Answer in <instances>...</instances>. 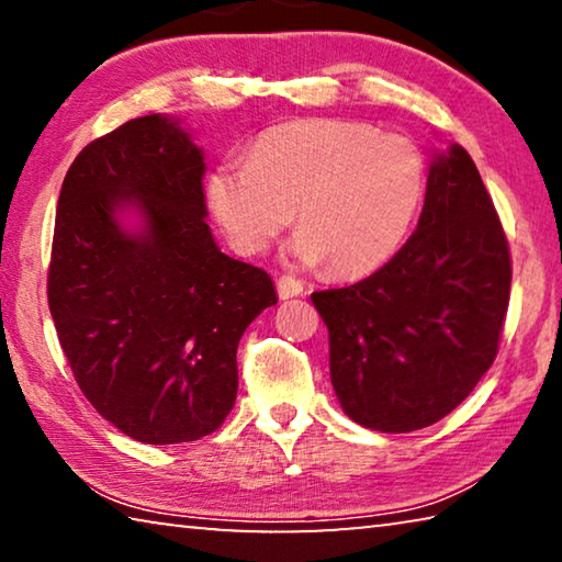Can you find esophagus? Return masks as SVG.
I'll list each match as a JSON object with an SVG mask.
<instances>
[{"label": "esophagus", "mask_w": 562, "mask_h": 562, "mask_svg": "<svg viewBox=\"0 0 562 562\" xmlns=\"http://www.w3.org/2000/svg\"><path fill=\"white\" fill-rule=\"evenodd\" d=\"M304 292V284L292 278V274H282V278L278 280V294L280 300H290V297H300V294Z\"/></svg>", "instance_id": "obj_1"}]
</instances>
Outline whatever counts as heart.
<instances>
[{"instance_id":"b5f03b06","label":"heart","mask_w":562,"mask_h":562,"mask_svg":"<svg viewBox=\"0 0 562 562\" xmlns=\"http://www.w3.org/2000/svg\"><path fill=\"white\" fill-rule=\"evenodd\" d=\"M424 188L414 140L361 121L312 119L265 131L250 158L217 160L207 203L240 255L268 250L297 211L292 258L359 278L402 247Z\"/></svg>"}]
</instances>
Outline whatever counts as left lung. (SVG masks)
Returning <instances> with one entry per match:
<instances>
[{
    "instance_id": "1",
    "label": "left lung",
    "mask_w": 562,
    "mask_h": 562,
    "mask_svg": "<svg viewBox=\"0 0 562 562\" xmlns=\"http://www.w3.org/2000/svg\"><path fill=\"white\" fill-rule=\"evenodd\" d=\"M510 274L496 207L453 144L431 160L424 211L402 250L357 284L312 292L345 414L384 434L451 414L498 355Z\"/></svg>"
}]
</instances>
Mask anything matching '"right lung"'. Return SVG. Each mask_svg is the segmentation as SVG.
I'll return each instance as SVG.
<instances>
[{
	"instance_id": "1",
	"label": "right lung",
	"mask_w": 562,
	"mask_h": 562,
	"mask_svg": "<svg viewBox=\"0 0 562 562\" xmlns=\"http://www.w3.org/2000/svg\"><path fill=\"white\" fill-rule=\"evenodd\" d=\"M203 176V150L150 113L91 140L56 207L46 294L59 345L91 406L144 443L198 441L225 422L237 341L278 304L268 272L215 245Z\"/></svg>"
}]
</instances>
